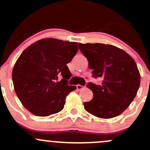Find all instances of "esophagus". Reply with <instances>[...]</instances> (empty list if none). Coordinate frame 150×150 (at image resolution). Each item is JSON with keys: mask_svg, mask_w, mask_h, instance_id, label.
<instances>
[{"mask_svg": "<svg viewBox=\"0 0 150 150\" xmlns=\"http://www.w3.org/2000/svg\"><path fill=\"white\" fill-rule=\"evenodd\" d=\"M84 87H83V86H80V85H77V89L78 90V91H80V90L83 89Z\"/></svg>", "mask_w": 150, "mask_h": 150, "instance_id": "34e87169", "label": "esophagus"}]
</instances>
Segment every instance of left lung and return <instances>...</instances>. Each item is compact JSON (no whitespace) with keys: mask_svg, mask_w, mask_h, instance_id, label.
Instances as JSON below:
<instances>
[{"mask_svg":"<svg viewBox=\"0 0 150 150\" xmlns=\"http://www.w3.org/2000/svg\"><path fill=\"white\" fill-rule=\"evenodd\" d=\"M78 47L93 76L103 79L100 86L87 85L93 98L83 103L85 109L101 119L119 116L133 101L139 88L141 77L134 59L113 45L78 43Z\"/></svg>","mask_w":150,"mask_h":150,"instance_id":"left-lung-1","label":"left lung"}]
</instances>
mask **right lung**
<instances>
[{
	"instance_id": "1",
	"label": "right lung",
	"mask_w": 150,
	"mask_h": 150,
	"mask_svg": "<svg viewBox=\"0 0 150 150\" xmlns=\"http://www.w3.org/2000/svg\"><path fill=\"white\" fill-rule=\"evenodd\" d=\"M77 42L46 38L34 42L14 64V90L23 106L37 116L62 111L66 97L76 86H68L71 72L67 64L78 52ZM59 76L63 77L58 81Z\"/></svg>"
}]
</instances>
